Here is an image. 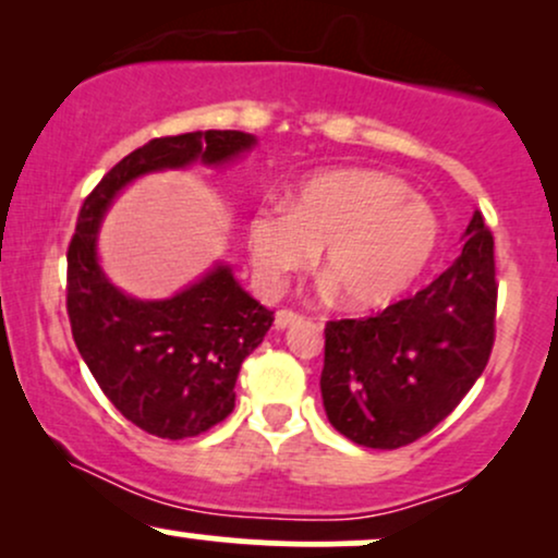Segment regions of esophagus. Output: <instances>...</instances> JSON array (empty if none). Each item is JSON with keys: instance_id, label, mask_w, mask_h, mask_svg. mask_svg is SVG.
Returning a JSON list of instances; mask_svg holds the SVG:
<instances>
[{"instance_id": "34e87169", "label": "esophagus", "mask_w": 558, "mask_h": 558, "mask_svg": "<svg viewBox=\"0 0 558 558\" xmlns=\"http://www.w3.org/2000/svg\"><path fill=\"white\" fill-rule=\"evenodd\" d=\"M301 315H296V312H291V310H278L275 312V330H288V328H293V325H299L301 323Z\"/></svg>"}]
</instances>
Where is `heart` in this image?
<instances>
[{"instance_id":"1","label":"heart","mask_w":558,"mask_h":558,"mask_svg":"<svg viewBox=\"0 0 558 558\" xmlns=\"http://www.w3.org/2000/svg\"><path fill=\"white\" fill-rule=\"evenodd\" d=\"M440 217L401 178L377 170H325L288 204H265L246 226L248 259L265 291H280L319 248L325 291L351 312L393 304L427 270Z\"/></svg>"}]
</instances>
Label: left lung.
I'll return each mask as SVG.
<instances>
[{
    "instance_id": "1",
    "label": "left lung",
    "mask_w": 558,
    "mask_h": 558,
    "mask_svg": "<svg viewBox=\"0 0 558 558\" xmlns=\"http://www.w3.org/2000/svg\"><path fill=\"white\" fill-rule=\"evenodd\" d=\"M496 293L493 235L475 213L462 254L430 286L377 317L328 323L319 390L330 425L380 451L430 433L488 364Z\"/></svg>"
}]
</instances>
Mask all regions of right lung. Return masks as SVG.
I'll return each mask as SVG.
<instances>
[{
	"mask_svg": "<svg viewBox=\"0 0 558 558\" xmlns=\"http://www.w3.org/2000/svg\"><path fill=\"white\" fill-rule=\"evenodd\" d=\"M257 146L243 131H194L120 159L83 202L68 248V315L94 380L125 420L168 440L194 438L233 412L235 377L272 312L243 291L226 262L168 299H138L99 262V230L131 183L202 162L226 168Z\"/></svg>",
	"mask_w": 558,
	"mask_h": 558,
	"instance_id": "obj_1",
	"label": "right lung"
}]
</instances>
